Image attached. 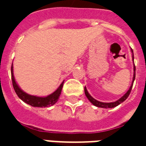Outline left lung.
<instances>
[{
  "instance_id": "left-lung-1",
  "label": "left lung",
  "mask_w": 146,
  "mask_h": 146,
  "mask_svg": "<svg viewBox=\"0 0 146 146\" xmlns=\"http://www.w3.org/2000/svg\"><path fill=\"white\" fill-rule=\"evenodd\" d=\"M131 51L132 53H133V56H132V57H133V60H134V56H133V50L131 49ZM133 70H134V73H133V82H132V84L131 86H130V87H129V90L127 92V93L125 94L124 96H122V97L120 98V99H118L117 101H116V102H110V103H105V102H98V101H97V100H96L95 98H93L90 95H89V93L88 92V91H87L86 88L85 87V94H86V96L87 98L90 101V102H91L92 104H94L95 106L96 107H98V108H114V107L117 106V105H119L120 104H121L122 102H123L125 101V100L127 99V98H128V96H129V94H130V92H131L132 90V87H133V82L134 80H135V76H136V66H135V64H134V67H133Z\"/></svg>"
}]
</instances>
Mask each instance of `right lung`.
<instances>
[{
	"label": "right lung",
	"instance_id": "1",
	"mask_svg": "<svg viewBox=\"0 0 146 146\" xmlns=\"http://www.w3.org/2000/svg\"><path fill=\"white\" fill-rule=\"evenodd\" d=\"M11 79H12L13 86V89H14L18 97L26 104H29L33 107H38V108H45V107L54 105L59 98L60 95L61 93L62 88L64 86V81H63V82L60 85V86L57 88L56 91L46 97H38V96L29 95L23 91L17 85V82L15 80L14 76H13V64L11 66Z\"/></svg>",
	"mask_w": 146,
	"mask_h": 146
}]
</instances>
